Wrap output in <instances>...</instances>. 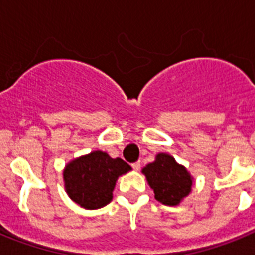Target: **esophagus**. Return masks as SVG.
<instances>
[{
    "label": "esophagus",
    "mask_w": 255,
    "mask_h": 255,
    "mask_svg": "<svg viewBox=\"0 0 255 255\" xmlns=\"http://www.w3.org/2000/svg\"><path fill=\"white\" fill-rule=\"evenodd\" d=\"M132 167H133L134 170H140V167H141V162H140V161H137V162L132 163Z\"/></svg>",
    "instance_id": "obj_1"
}]
</instances>
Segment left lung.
<instances>
[{
	"mask_svg": "<svg viewBox=\"0 0 255 255\" xmlns=\"http://www.w3.org/2000/svg\"><path fill=\"white\" fill-rule=\"evenodd\" d=\"M142 174L154 191V198L166 206H178L191 191V174L166 153H158L156 160L142 169Z\"/></svg>",
	"mask_w": 255,
	"mask_h": 255,
	"instance_id": "obj_1",
	"label": "left lung"
}]
</instances>
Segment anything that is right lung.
I'll use <instances>...</instances> for the list:
<instances>
[{
	"label": "right lung",
	"mask_w": 255,
	"mask_h": 255,
	"mask_svg": "<svg viewBox=\"0 0 255 255\" xmlns=\"http://www.w3.org/2000/svg\"><path fill=\"white\" fill-rule=\"evenodd\" d=\"M131 170L122 158L94 150L70 161L64 169V186L69 198L86 210H98L113 200L118 178Z\"/></svg>",
	"instance_id": "1"
}]
</instances>
